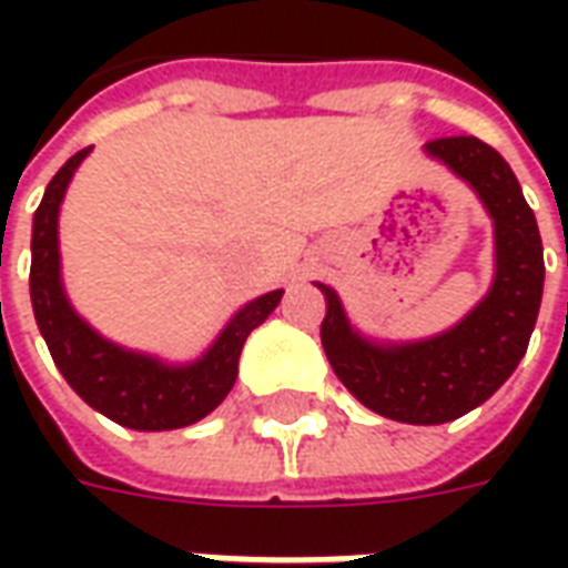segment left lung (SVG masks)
I'll return each mask as SVG.
<instances>
[{
	"mask_svg": "<svg viewBox=\"0 0 568 568\" xmlns=\"http://www.w3.org/2000/svg\"><path fill=\"white\" fill-rule=\"evenodd\" d=\"M88 151L91 149L72 154L57 170L32 219L30 295L39 332L60 374L93 410L140 432L191 426L212 414L224 402V395L231 393L240 349L246 344L248 332L271 316L283 292H267L248 301L224 325L210 349L187 365H166L161 358L130 353L124 346L105 341L72 310L60 283L57 215L69 179L88 158Z\"/></svg>",
	"mask_w": 568,
	"mask_h": 568,
	"instance_id": "8db88e82",
	"label": "left lung"
}]
</instances>
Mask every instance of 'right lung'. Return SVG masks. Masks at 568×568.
Returning a JSON list of instances; mask_svg holds the SVG:
<instances>
[{
  "label": "right lung",
  "instance_id": "1",
  "mask_svg": "<svg viewBox=\"0 0 568 568\" xmlns=\"http://www.w3.org/2000/svg\"><path fill=\"white\" fill-rule=\"evenodd\" d=\"M426 149L471 182L493 215L496 280L489 295L438 337L374 346L349 328L334 288L322 285L328 310L320 334L334 374L374 414L410 426L463 417L511 377L536 328L545 285L536 215L499 151L477 136H440Z\"/></svg>",
  "mask_w": 568,
  "mask_h": 568
}]
</instances>
